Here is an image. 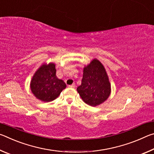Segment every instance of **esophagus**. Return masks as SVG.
I'll list each match as a JSON object with an SVG mask.
<instances>
[{"instance_id":"1","label":"esophagus","mask_w":154,"mask_h":154,"mask_svg":"<svg viewBox=\"0 0 154 154\" xmlns=\"http://www.w3.org/2000/svg\"><path fill=\"white\" fill-rule=\"evenodd\" d=\"M69 88H75V85L74 83H73V84L69 85Z\"/></svg>"}]
</instances>
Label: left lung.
<instances>
[{"label": "left lung", "instance_id": "1", "mask_svg": "<svg viewBox=\"0 0 154 154\" xmlns=\"http://www.w3.org/2000/svg\"><path fill=\"white\" fill-rule=\"evenodd\" d=\"M84 102L92 106L103 103L111 93V85L103 65L94 59L83 69L82 84L77 88Z\"/></svg>", "mask_w": 154, "mask_h": 154}]
</instances>
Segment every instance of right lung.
Returning a JSON list of instances; mask_svg holds the SVG:
<instances>
[{
    "mask_svg": "<svg viewBox=\"0 0 154 154\" xmlns=\"http://www.w3.org/2000/svg\"><path fill=\"white\" fill-rule=\"evenodd\" d=\"M55 64H43L34 75L30 83L33 94L44 102H50L58 97L66 87V83L56 77Z\"/></svg>",
    "mask_w": 154,
    "mask_h": 154,
    "instance_id": "add662e5",
    "label": "right lung"
}]
</instances>
